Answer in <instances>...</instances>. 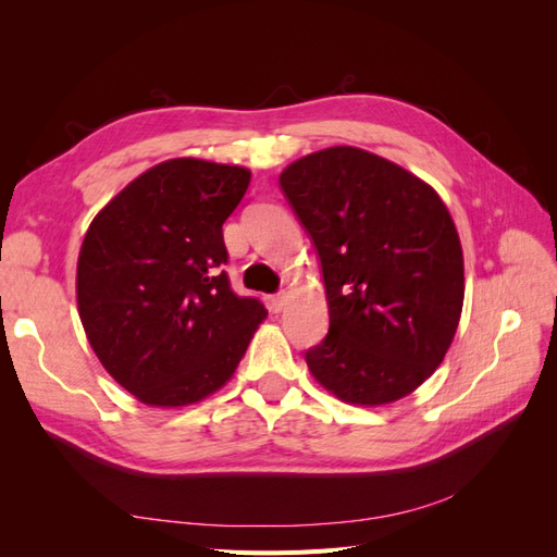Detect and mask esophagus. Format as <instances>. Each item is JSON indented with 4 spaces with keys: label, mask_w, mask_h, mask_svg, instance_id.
<instances>
[{
    "label": "esophagus",
    "mask_w": 557,
    "mask_h": 557,
    "mask_svg": "<svg viewBox=\"0 0 557 557\" xmlns=\"http://www.w3.org/2000/svg\"><path fill=\"white\" fill-rule=\"evenodd\" d=\"M285 299H288V295H285V293L272 295V299H269V309H272L274 313H278L285 307Z\"/></svg>",
    "instance_id": "esophagus-1"
}]
</instances>
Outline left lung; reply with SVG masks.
Returning a JSON list of instances; mask_svg holds the SVG:
<instances>
[{"label": "left lung", "instance_id": "left-lung-1", "mask_svg": "<svg viewBox=\"0 0 557 557\" xmlns=\"http://www.w3.org/2000/svg\"><path fill=\"white\" fill-rule=\"evenodd\" d=\"M278 183L323 267L330 330L307 350L311 374L348 404L413 393L462 313V246L442 197L352 146L301 158Z\"/></svg>", "mask_w": 557, "mask_h": 557}]
</instances>
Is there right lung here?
I'll return each mask as SVG.
<instances>
[{
  "label": "right lung",
  "mask_w": 557,
  "mask_h": 557,
  "mask_svg": "<svg viewBox=\"0 0 557 557\" xmlns=\"http://www.w3.org/2000/svg\"><path fill=\"white\" fill-rule=\"evenodd\" d=\"M248 183L244 166L160 162L117 193L83 239V330L107 372L150 407H183L225 385L267 315L223 272V223Z\"/></svg>",
  "instance_id": "right-lung-1"
}]
</instances>
